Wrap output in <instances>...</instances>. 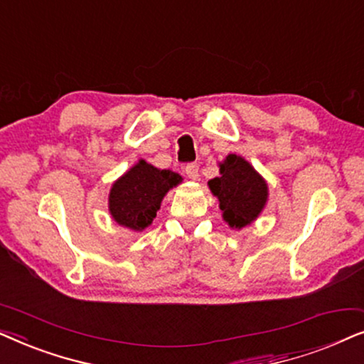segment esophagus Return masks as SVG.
I'll use <instances>...</instances> for the list:
<instances>
[{
    "instance_id": "esophagus-1",
    "label": "esophagus",
    "mask_w": 364,
    "mask_h": 364,
    "mask_svg": "<svg viewBox=\"0 0 364 364\" xmlns=\"http://www.w3.org/2000/svg\"><path fill=\"white\" fill-rule=\"evenodd\" d=\"M183 172L187 173L188 178H192V181H196V178H198V164H196V162L187 164V166L183 167Z\"/></svg>"
}]
</instances>
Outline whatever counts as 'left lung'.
Returning a JSON list of instances; mask_svg holds the SVG:
<instances>
[{"instance_id":"1","label":"left lung","mask_w":364,"mask_h":364,"mask_svg":"<svg viewBox=\"0 0 364 364\" xmlns=\"http://www.w3.org/2000/svg\"><path fill=\"white\" fill-rule=\"evenodd\" d=\"M208 187L218 197L220 210L228 225L242 228L255 220L267 202V183L245 159L230 154L220 164V177Z\"/></svg>"}]
</instances>
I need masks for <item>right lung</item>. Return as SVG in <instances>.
Returning <instances> with one entry per match:
<instances>
[{
    "instance_id": "add662e5",
    "label": "right lung",
    "mask_w": 364,
    "mask_h": 364,
    "mask_svg": "<svg viewBox=\"0 0 364 364\" xmlns=\"http://www.w3.org/2000/svg\"><path fill=\"white\" fill-rule=\"evenodd\" d=\"M182 181L172 171H159L141 161L119 178L111 188L109 210L119 225L144 230L152 223L168 188Z\"/></svg>"
}]
</instances>
